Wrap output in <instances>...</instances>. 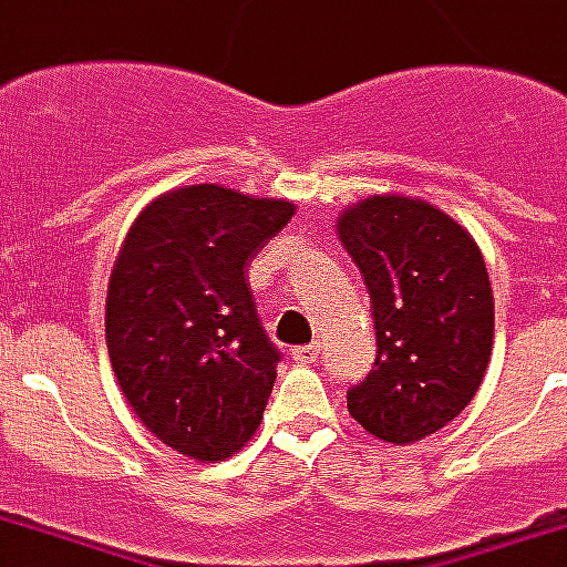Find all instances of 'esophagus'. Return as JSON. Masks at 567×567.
<instances>
[{
  "instance_id": "obj_1",
  "label": "esophagus",
  "mask_w": 567,
  "mask_h": 567,
  "mask_svg": "<svg viewBox=\"0 0 567 567\" xmlns=\"http://www.w3.org/2000/svg\"><path fill=\"white\" fill-rule=\"evenodd\" d=\"M319 357H322L319 344H303V348H295V360H298V363H319Z\"/></svg>"
}]
</instances>
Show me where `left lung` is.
I'll return each instance as SVG.
<instances>
[{
    "label": "left lung",
    "instance_id": "8db88e82",
    "mask_svg": "<svg viewBox=\"0 0 567 567\" xmlns=\"http://www.w3.org/2000/svg\"><path fill=\"white\" fill-rule=\"evenodd\" d=\"M341 245L360 267L375 322V363L348 388L350 415L391 444L429 437L472 403L494 344L484 257L456 219L413 198L344 210Z\"/></svg>",
    "mask_w": 567,
    "mask_h": 567
}]
</instances>
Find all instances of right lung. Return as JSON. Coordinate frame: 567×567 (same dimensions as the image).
<instances>
[{
    "mask_svg": "<svg viewBox=\"0 0 567 567\" xmlns=\"http://www.w3.org/2000/svg\"><path fill=\"white\" fill-rule=\"evenodd\" d=\"M295 204L188 186L142 210L107 285L105 334L142 425L192 460L233 456L267 406L282 350L248 267Z\"/></svg>",
    "mask_w": 567,
    "mask_h": 567,
    "instance_id": "add662e5",
    "label": "right lung"
}]
</instances>
